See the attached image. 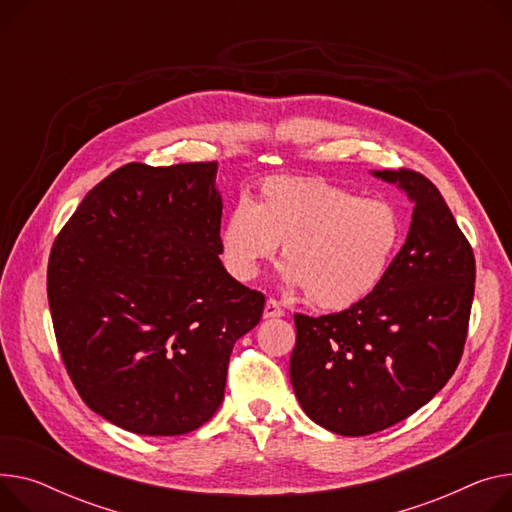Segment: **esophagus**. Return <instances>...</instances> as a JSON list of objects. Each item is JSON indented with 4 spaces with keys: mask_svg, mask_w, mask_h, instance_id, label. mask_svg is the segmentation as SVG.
<instances>
[{
    "mask_svg": "<svg viewBox=\"0 0 512 512\" xmlns=\"http://www.w3.org/2000/svg\"><path fill=\"white\" fill-rule=\"evenodd\" d=\"M282 315H284L282 304L276 298H267L265 309H263V317L265 319H276V317H282Z\"/></svg>",
    "mask_w": 512,
    "mask_h": 512,
    "instance_id": "esophagus-1",
    "label": "esophagus"
}]
</instances>
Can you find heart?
<instances>
[{"mask_svg":"<svg viewBox=\"0 0 512 512\" xmlns=\"http://www.w3.org/2000/svg\"><path fill=\"white\" fill-rule=\"evenodd\" d=\"M405 236L393 201L313 177H269L255 201H236L220 228L230 274L253 280L282 243L284 280L323 311H346L389 274Z\"/></svg>","mask_w":512,"mask_h":512,"instance_id":"1","label":"heart"}]
</instances>
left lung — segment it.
Segmentation results:
<instances>
[{
  "mask_svg": "<svg viewBox=\"0 0 512 512\" xmlns=\"http://www.w3.org/2000/svg\"><path fill=\"white\" fill-rule=\"evenodd\" d=\"M414 201L410 232L383 284L352 309L294 315L290 381L304 414L342 436L410 418L463 356L475 257L440 191L412 168L377 170Z\"/></svg>",
  "mask_w": 512,
  "mask_h": 512,
  "instance_id": "1",
  "label": "left lung"
}]
</instances>
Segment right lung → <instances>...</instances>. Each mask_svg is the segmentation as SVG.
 <instances>
[{
	"mask_svg": "<svg viewBox=\"0 0 512 512\" xmlns=\"http://www.w3.org/2000/svg\"><path fill=\"white\" fill-rule=\"evenodd\" d=\"M218 162H129L59 230L47 298L67 374L92 412L148 436L187 434L224 399L238 337L265 296L220 261Z\"/></svg>",
	"mask_w": 512,
	"mask_h": 512,
	"instance_id": "obj_1",
	"label": "right lung"
}]
</instances>
